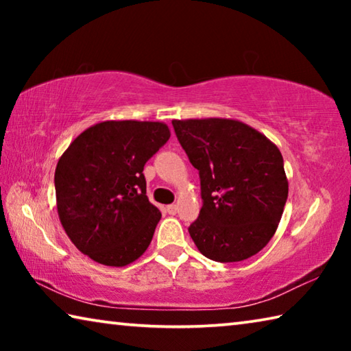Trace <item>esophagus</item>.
I'll return each mask as SVG.
<instances>
[{
    "mask_svg": "<svg viewBox=\"0 0 351 351\" xmlns=\"http://www.w3.org/2000/svg\"><path fill=\"white\" fill-rule=\"evenodd\" d=\"M167 213H169V215H175V213H176V206L175 204L167 206Z\"/></svg>",
    "mask_w": 351,
    "mask_h": 351,
    "instance_id": "34e87169",
    "label": "esophagus"
}]
</instances>
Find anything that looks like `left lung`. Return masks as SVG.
I'll use <instances>...</instances> for the list:
<instances>
[{"label":"left lung","instance_id":"1","mask_svg":"<svg viewBox=\"0 0 351 351\" xmlns=\"http://www.w3.org/2000/svg\"><path fill=\"white\" fill-rule=\"evenodd\" d=\"M199 171L203 207L189 234L204 257L229 263L260 252L274 237L288 198L276 144L234 119L171 121Z\"/></svg>","mask_w":351,"mask_h":351}]
</instances>
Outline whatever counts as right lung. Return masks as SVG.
I'll list each match as a JSON object with an SVG mask.
<instances>
[{
    "instance_id": "add662e5",
    "label": "right lung",
    "mask_w": 351,
    "mask_h": 351,
    "mask_svg": "<svg viewBox=\"0 0 351 351\" xmlns=\"http://www.w3.org/2000/svg\"><path fill=\"white\" fill-rule=\"evenodd\" d=\"M170 138L162 122L105 121L71 142L56 169L57 212L82 254L127 266L147 251L161 212L147 197L145 162Z\"/></svg>"
}]
</instances>
